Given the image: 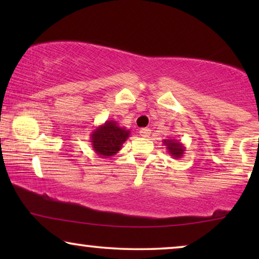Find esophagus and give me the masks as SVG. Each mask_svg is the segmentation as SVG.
Returning a JSON list of instances; mask_svg holds the SVG:
<instances>
[{"label":"esophagus","instance_id":"34e87169","mask_svg":"<svg viewBox=\"0 0 259 259\" xmlns=\"http://www.w3.org/2000/svg\"><path fill=\"white\" fill-rule=\"evenodd\" d=\"M139 133H140L141 137L148 138V137H150V134H151V130L150 128H141Z\"/></svg>","mask_w":259,"mask_h":259}]
</instances>
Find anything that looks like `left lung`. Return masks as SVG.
Segmentation results:
<instances>
[{
    "label": "left lung",
    "instance_id": "left-lung-1",
    "mask_svg": "<svg viewBox=\"0 0 259 259\" xmlns=\"http://www.w3.org/2000/svg\"><path fill=\"white\" fill-rule=\"evenodd\" d=\"M162 145H164L166 151L168 152V154L171 155L172 158L179 159L183 158V155L185 154L186 148L184 146V144L178 139H175V138H167V139L162 140Z\"/></svg>",
    "mask_w": 259,
    "mask_h": 259
}]
</instances>
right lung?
<instances>
[{
	"mask_svg": "<svg viewBox=\"0 0 259 259\" xmlns=\"http://www.w3.org/2000/svg\"><path fill=\"white\" fill-rule=\"evenodd\" d=\"M131 131L119 126L115 120H107L91 133L93 151L100 158H111L121 150L122 144L128 139Z\"/></svg>",
	"mask_w": 259,
	"mask_h": 259,
	"instance_id": "right-lung-1",
	"label": "right lung"
}]
</instances>
